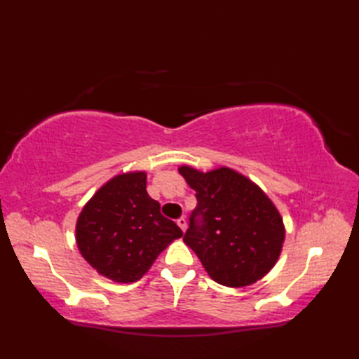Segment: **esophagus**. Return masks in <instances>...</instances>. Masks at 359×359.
I'll return each mask as SVG.
<instances>
[{"mask_svg":"<svg viewBox=\"0 0 359 359\" xmlns=\"http://www.w3.org/2000/svg\"><path fill=\"white\" fill-rule=\"evenodd\" d=\"M177 225L182 228V231H185L187 230V219L184 216L179 217L177 219Z\"/></svg>","mask_w":359,"mask_h":359,"instance_id":"obj_1","label":"esophagus"}]
</instances>
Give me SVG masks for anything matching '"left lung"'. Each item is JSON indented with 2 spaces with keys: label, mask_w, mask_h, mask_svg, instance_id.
<instances>
[{
  "label": "left lung",
  "mask_w": 359,
  "mask_h": 359,
  "mask_svg": "<svg viewBox=\"0 0 359 359\" xmlns=\"http://www.w3.org/2000/svg\"><path fill=\"white\" fill-rule=\"evenodd\" d=\"M196 191L184 241L217 284H255L276 264L285 230L279 211L253 182L230 168H179Z\"/></svg>",
  "instance_id": "left-lung-1"
}]
</instances>
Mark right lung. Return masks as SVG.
I'll list each match as a JSON object with an SVG mask.
<instances>
[{
	"label": "right lung",
	"instance_id": "1",
	"mask_svg": "<svg viewBox=\"0 0 359 359\" xmlns=\"http://www.w3.org/2000/svg\"><path fill=\"white\" fill-rule=\"evenodd\" d=\"M77 245L94 269L116 282H135L160 251L184 236L147 193V174L116 175L94 194L77 222Z\"/></svg>",
	"mask_w": 359,
	"mask_h": 359
}]
</instances>
